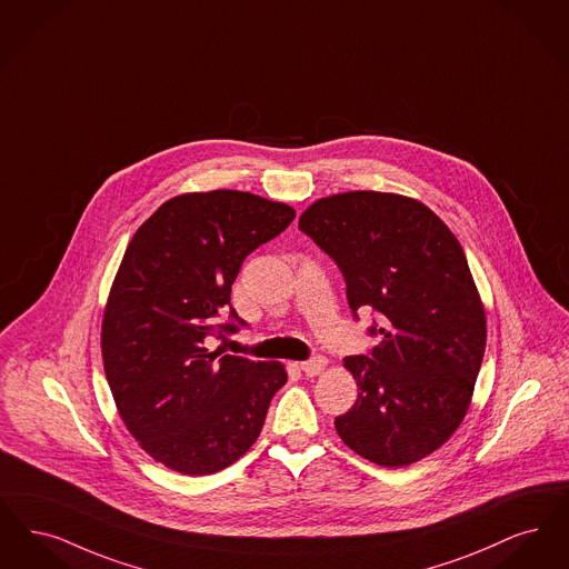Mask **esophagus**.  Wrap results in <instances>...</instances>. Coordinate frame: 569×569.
Returning <instances> with one entry per match:
<instances>
[{
  "label": "esophagus",
  "mask_w": 569,
  "mask_h": 569,
  "mask_svg": "<svg viewBox=\"0 0 569 569\" xmlns=\"http://www.w3.org/2000/svg\"><path fill=\"white\" fill-rule=\"evenodd\" d=\"M299 368L306 376H319L327 368V359L325 357H312V359L303 361Z\"/></svg>",
  "instance_id": "34e87169"
}]
</instances>
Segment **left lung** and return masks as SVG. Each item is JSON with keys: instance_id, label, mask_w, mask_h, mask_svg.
Instances as JSON below:
<instances>
[{"instance_id": "left-lung-1", "label": "left lung", "mask_w": 569, "mask_h": 569, "mask_svg": "<svg viewBox=\"0 0 569 569\" xmlns=\"http://www.w3.org/2000/svg\"><path fill=\"white\" fill-rule=\"evenodd\" d=\"M299 229L340 268L352 317L371 308L380 319L368 329L380 345L345 359L359 397L336 429L378 466H410L461 425L485 357L463 248L417 199L376 191L319 199Z\"/></svg>"}]
</instances>
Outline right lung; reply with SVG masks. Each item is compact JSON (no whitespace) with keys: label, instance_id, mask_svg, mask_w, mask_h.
I'll use <instances>...</instances> for the list:
<instances>
[{"label":"right lung","instance_id":"obj_1","mask_svg":"<svg viewBox=\"0 0 569 569\" xmlns=\"http://www.w3.org/2000/svg\"><path fill=\"white\" fill-rule=\"evenodd\" d=\"M293 219L291 206L252 193H189L166 201L124 250L101 325L103 370L127 429L163 466L214 473L259 438L287 371L210 352L208 338L248 327L231 284Z\"/></svg>","mask_w":569,"mask_h":569}]
</instances>
